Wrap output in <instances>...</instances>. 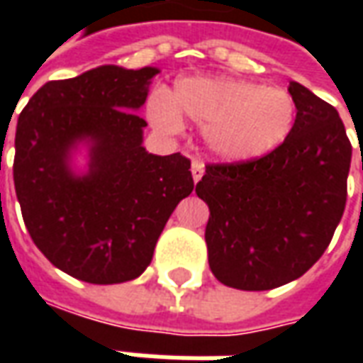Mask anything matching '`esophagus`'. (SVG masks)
<instances>
[{
  "label": "esophagus",
  "instance_id": "34e87169",
  "mask_svg": "<svg viewBox=\"0 0 363 363\" xmlns=\"http://www.w3.org/2000/svg\"><path fill=\"white\" fill-rule=\"evenodd\" d=\"M202 177H204V163L194 159V161H192V179H194V182H198Z\"/></svg>",
  "mask_w": 363,
  "mask_h": 363
}]
</instances>
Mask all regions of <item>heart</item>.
I'll use <instances>...</instances> for the list:
<instances>
[{"instance_id":"heart-1","label":"heart","mask_w":363,"mask_h":363,"mask_svg":"<svg viewBox=\"0 0 363 363\" xmlns=\"http://www.w3.org/2000/svg\"><path fill=\"white\" fill-rule=\"evenodd\" d=\"M204 124V140L218 157L255 161L286 142L296 126L297 104L281 87L233 77H184L173 95L150 101L151 122L163 132L182 130V116Z\"/></svg>"}]
</instances>
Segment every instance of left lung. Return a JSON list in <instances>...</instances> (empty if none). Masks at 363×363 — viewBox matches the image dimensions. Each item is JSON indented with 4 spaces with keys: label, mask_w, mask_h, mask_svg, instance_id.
I'll return each instance as SVG.
<instances>
[{
    "label": "left lung",
    "mask_w": 363,
    "mask_h": 363,
    "mask_svg": "<svg viewBox=\"0 0 363 363\" xmlns=\"http://www.w3.org/2000/svg\"><path fill=\"white\" fill-rule=\"evenodd\" d=\"M296 126L267 157L212 163L196 184L210 208L208 262L229 288L264 291L303 276L346 206L352 143L333 104L289 82Z\"/></svg>",
    "instance_id": "obj_1"
}]
</instances>
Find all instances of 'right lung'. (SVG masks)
I'll return each mask as SVG.
<instances>
[{"instance_id": "obj_1", "label": "right lung", "mask_w": 363, "mask_h": 363, "mask_svg": "<svg viewBox=\"0 0 363 363\" xmlns=\"http://www.w3.org/2000/svg\"><path fill=\"white\" fill-rule=\"evenodd\" d=\"M157 67L101 66L44 83L17 120L13 181L28 235L62 272L122 284L150 267L167 220L194 189L190 159L142 145L138 108ZM90 143V171L69 167Z\"/></svg>"}]
</instances>
